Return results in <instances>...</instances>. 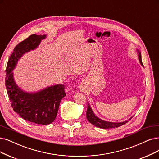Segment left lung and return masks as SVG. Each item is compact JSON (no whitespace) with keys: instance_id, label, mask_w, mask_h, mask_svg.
Segmentation results:
<instances>
[{"instance_id":"8db88e82","label":"left lung","mask_w":159,"mask_h":159,"mask_svg":"<svg viewBox=\"0 0 159 159\" xmlns=\"http://www.w3.org/2000/svg\"><path fill=\"white\" fill-rule=\"evenodd\" d=\"M138 57H139V62L141 64H142V66H143V65L142 63V55H141V52H139L138 50ZM86 118H87L88 120H89V122H90L91 124L97 127H99L100 128H103V129L119 127V126H122L123 125L126 124V123H127L128 122V120L125 121V122H107V121H104L100 119H99L98 117H97L94 115V113H93V111H92V109L90 108V106L89 105H88V107H87ZM131 119H130V120Z\"/></svg>"}]
</instances>
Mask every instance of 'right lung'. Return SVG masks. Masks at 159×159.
Instances as JSON below:
<instances>
[{
  "label": "right lung",
  "instance_id": "add662e5",
  "mask_svg": "<svg viewBox=\"0 0 159 159\" xmlns=\"http://www.w3.org/2000/svg\"><path fill=\"white\" fill-rule=\"evenodd\" d=\"M45 37L46 35L33 34L15 47L7 63L5 79L14 111L24 120L40 125H49L55 120L61 99L66 96L64 85L52 86L37 93H29L17 86L11 72L22 55L36 48Z\"/></svg>",
  "mask_w": 159,
  "mask_h": 159
}]
</instances>
